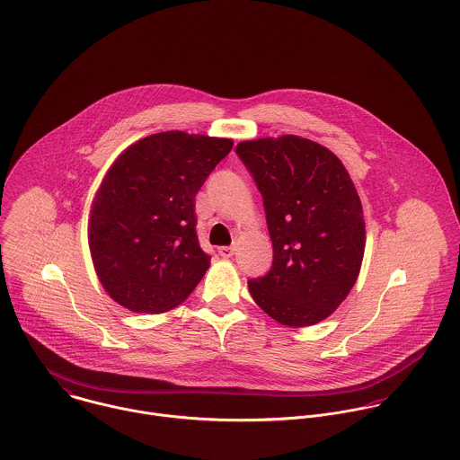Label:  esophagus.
I'll return each mask as SVG.
<instances>
[{"label":"esophagus","instance_id":"esophagus-1","mask_svg":"<svg viewBox=\"0 0 460 460\" xmlns=\"http://www.w3.org/2000/svg\"><path fill=\"white\" fill-rule=\"evenodd\" d=\"M217 253H219L223 259H230V257L235 255V248H232V246H221V248H217Z\"/></svg>","mask_w":460,"mask_h":460}]
</instances>
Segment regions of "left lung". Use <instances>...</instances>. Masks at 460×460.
Here are the masks:
<instances>
[{
  "instance_id": "8db88e82",
  "label": "left lung",
  "mask_w": 460,
  "mask_h": 460,
  "mask_svg": "<svg viewBox=\"0 0 460 460\" xmlns=\"http://www.w3.org/2000/svg\"><path fill=\"white\" fill-rule=\"evenodd\" d=\"M235 152L262 195L272 241V265L248 281L250 294L279 324L314 326L341 305L361 269L358 191L341 161L306 137L241 141Z\"/></svg>"
}]
</instances>
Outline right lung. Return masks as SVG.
<instances>
[{
	"mask_svg": "<svg viewBox=\"0 0 460 460\" xmlns=\"http://www.w3.org/2000/svg\"><path fill=\"white\" fill-rule=\"evenodd\" d=\"M232 146L226 137L159 132L113 163L93 199L88 244L120 306L163 314L195 290L210 261L198 243L195 197Z\"/></svg>",
	"mask_w": 460,
	"mask_h": 460,
	"instance_id": "right-lung-1",
	"label": "right lung"
}]
</instances>
